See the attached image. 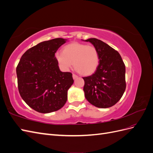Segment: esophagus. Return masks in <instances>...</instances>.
Returning a JSON list of instances; mask_svg holds the SVG:
<instances>
[{"label": "esophagus", "instance_id": "34e87169", "mask_svg": "<svg viewBox=\"0 0 153 153\" xmlns=\"http://www.w3.org/2000/svg\"><path fill=\"white\" fill-rule=\"evenodd\" d=\"M73 79H76V78H78V76L76 75H75V74H73Z\"/></svg>", "mask_w": 153, "mask_h": 153}]
</instances>
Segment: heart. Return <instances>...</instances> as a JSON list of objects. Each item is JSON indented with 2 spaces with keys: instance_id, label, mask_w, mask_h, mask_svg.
Returning a JSON list of instances; mask_svg holds the SVG:
<instances>
[{
  "instance_id": "1",
  "label": "heart",
  "mask_w": 153,
  "mask_h": 153,
  "mask_svg": "<svg viewBox=\"0 0 153 153\" xmlns=\"http://www.w3.org/2000/svg\"><path fill=\"white\" fill-rule=\"evenodd\" d=\"M55 58L64 69L71 68L73 63L75 70L84 76L94 73L100 61L98 50L94 46L76 42L66 45L62 53H55Z\"/></svg>"
}]
</instances>
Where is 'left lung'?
Returning <instances> with one entry per match:
<instances>
[{"mask_svg": "<svg viewBox=\"0 0 153 153\" xmlns=\"http://www.w3.org/2000/svg\"><path fill=\"white\" fill-rule=\"evenodd\" d=\"M85 41L96 47L100 59L95 73L83 77L85 98L96 107H111L120 100L126 89L125 64L117 51L103 41L96 38Z\"/></svg>", "mask_w": 153, "mask_h": 153, "instance_id": "1", "label": "left lung"}]
</instances>
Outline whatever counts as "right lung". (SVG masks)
Here are the masks:
<instances>
[{"instance_id":"right-lung-1","label":"right lung","mask_w":153,"mask_h":153,"mask_svg":"<svg viewBox=\"0 0 153 153\" xmlns=\"http://www.w3.org/2000/svg\"><path fill=\"white\" fill-rule=\"evenodd\" d=\"M66 39L41 42L23 54L16 67L18 88L25 102L39 113L61 109L73 84L72 73L60 71L55 53Z\"/></svg>"}]
</instances>
